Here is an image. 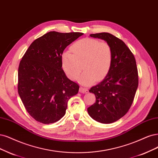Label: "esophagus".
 Listing matches in <instances>:
<instances>
[{
  "mask_svg": "<svg viewBox=\"0 0 158 158\" xmlns=\"http://www.w3.org/2000/svg\"><path fill=\"white\" fill-rule=\"evenodd\" d=\"M79 91L80 92V93H83V94H88V92H89L88 89L85 88H83V87H80V89H79Z\"/></svg>",
  "mask_w": 158,
  "mask_h": 158,
  "instance_id": "34e87169",
  "label": "esophagus"
}]
</instances>
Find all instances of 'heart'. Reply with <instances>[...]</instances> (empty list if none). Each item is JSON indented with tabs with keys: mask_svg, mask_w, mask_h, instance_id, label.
I'll use <instances>...</instances> for the list:
<instances>
[{
	"mask_svg": "<svg viewBox=\"0 0 158 158\" xmlns=\"http://www.w3.org/2000/svg\"><path fill=\"white\" fill-rule=\"evenodd\" d=\"M61 61L64 71L73 80L78 77L83 63L85 70L79 80L82 84L89 85L97 80L104 79L109 73L112 63V51L106 43L86 38L76 42L71 50L64 51Z\"/></svg>",
	"mask_w": 158,
	"mask_h": 158,
	"instance_id": "obj_1",
	"label": "heart"
}]
</instances>
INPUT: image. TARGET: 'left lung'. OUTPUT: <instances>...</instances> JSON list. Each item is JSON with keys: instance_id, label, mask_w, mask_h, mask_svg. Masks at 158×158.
Here are the masks:
<instances>
[{"instance_id": "obj_1", "label": "left lung", "mask_w": 158, "mask_h": 158, "mask_svg": "<svg viewBox=\"0 0 158 158\" xmlns=\"http://www.w3.org/2000/svg\"><path fill=\"white\" fill-rule=\"evenodd\" d=\"M89 36L104 40L110 46L112 63L106 77L89 89L95 94L96 101L88 108V112L98 122L113 123L122 118L133 103L139 84L136 61L126 44L112 34L101 32Z\"/></svg>"}]
</instances>
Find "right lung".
<instances>
[{
	"mask_svg": "<svg viewBox=\"0 0 158 158\" xmlns=\"http://www.w3.org/2000/svg\"><path fill=\"white\" fill-rule=\"evenodd\" d=\"M81 32L50 31L32 42L18 69V94L30 115L44 124L56 122L66 112L68 101L79 85L67 78L61 57Z\"/></svg>",
	"mask_w": 158,
	"mask_h": 158,
	"instance_id": "1",
	"label": "right lung"
}]
</instances>
